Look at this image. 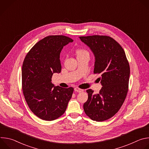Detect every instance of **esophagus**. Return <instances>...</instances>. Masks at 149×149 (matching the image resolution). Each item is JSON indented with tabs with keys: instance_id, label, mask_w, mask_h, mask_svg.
Segmentation results:
<instances>
[{
	"instance_id": "obj_1",
	"label": "esophagus",
	"mask_w": 149,
	"mask_h": 149,
	"mask_svg": "<svg viewBox=\"0 0 149 149\" xmlns=\"http://www.w3.org/2000/svg\"><path fill=\"white\" fill-rule=\"evenodd\" d=\"M74 91H76V92H77V93H81V92L83 91V90L80 89V88H78V87H75V88H74Z\"/></svg>"
}]
</instances>
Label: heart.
Segmentation results:
<instances>
[{
    "mask_svg": "<svg viewBox=\"0 0 149 149\" xmlns=\"http://www.w3.org/2000/svg\"><path fill=\"white\" fill-rule=\"evenodd\" d=\"M76 54L77 55V56L82 55H89L88 52L86 50H84V49H78L76 51Z\"/></svg>",
    "mask_w": 149,
    "mask_h": 149,
    "instance_id": "1",
    "label": "heart"
}]
</instances>
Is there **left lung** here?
Returning a JSON list of instances; mask_svg holds the SVG:
<instances>
[{
	"mask_svg": "<svg viewBox=\"0 0 149 149\" xmlns=\"http://www.w3.org/2000/svg\"><path fill=\"white\" fill-rule=\"evenodd\" d=\"M95 56L94 73L100 74L102 88L98 94L87 90L88 100L84 110L91 120L103 121L114 116L120 109L128 93L130 65L125 52L110 36H79Z\"/></svg>",
	"mask_w": 149,
	"mask_h": 149,
	"instance_id": "1",
	"label": "left lung"
}]
</instances>
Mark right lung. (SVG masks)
<instances>
[{
	"label": "right lung",
	"mask_w": 149,
	"mask_h": 149,
	"mask_svg": "<svg viewBox=\"0 0 149 149\" xmlns=\"http://www.w3.org/2000/svg\"><path fill=\"white\" fill-rule=\"evenodd\" d=\"M73 40L63 35H50L41 39L26 54L22 68V87L32 112L47 121L65 113L74 88L55 87L54 73L61 71L59 59L63 47Z\"/></svg>",
	"instance_id": "1"
}]
</instances>
